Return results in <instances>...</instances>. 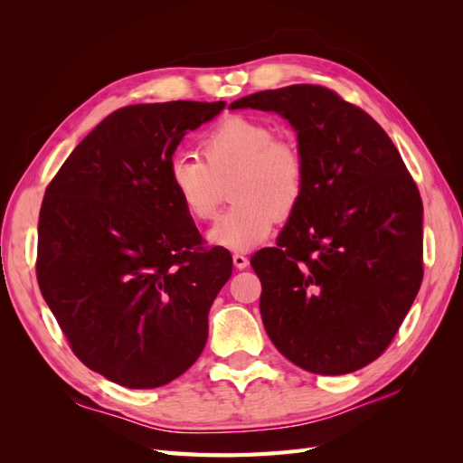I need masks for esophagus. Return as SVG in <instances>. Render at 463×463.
Instances as JSON below:
<instances>
[{"mask_svg":"<svg viewBox=\"0 0 463 463\" xmlns=\"http://www.w3.org/2000/svg\"><path fill=\"white\" fill-rule=\"evenodd\" d=\"M233 264H235V269L245 270L249 266V259L243 253H233Z\"/></svg>","mask_w":463,"mask_h":463,"instance_id":"obj_1","label":"esophagus"}]
</instances>
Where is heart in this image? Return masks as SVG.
<instances>
[{
	"mask_svg": "<svg viewBox=\"0 0 463 463\" xmlns=\"http://www.w3.org/2000/svg\"><path fill=\"white\" fill-rule=\"evenodd\" d=\"M201 156H174L167 162V184L194 222L214 218L223 187L231 185L233 206L208 232V241L216 247H257L270 235L276 218L291 216L303 199L307 167L299 146L274 137L260 119L223 118L204 135Z\"/></svg>",
	"mask_w": 463,
	"mask_h": 463,
	"instance_id": "heart-1",
	"label": "heart"
}]
</instances>
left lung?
I'll use <instances>...</instances> for the list:
<instances>
[{
    "mask_svg": "<svg viewBox=\"0 0 463 463\" xmlns=\"http://www.w3.org/2000/svg\"><path fill=\"white\" fill-rule=\"evenodd\" d=\"M298 131L305 193L276 247L250 259L266 334L317 374L369 365L394 340L423 279V203L386 131L320 85L240 98Z\"/></svg>",
    "mask_w": 463,
    "mask_h": 463,
    "instance_id": "obj_1",
    "label": "left lung"
}]
</instances>
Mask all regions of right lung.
<instances>
[{
    "label": "right lung",
    "mask_w": 463,
    "mask_h": 463,
    "mask_svg": "<svg viewBox=\"0 0 463 463\" xmlns=\"http://www.w3.org/2000/svg\"><path fill=\"white\" fill-rule=\"evenodd\" d=\"M226 102L135 104L82 138L46 187L36 278L73 354L108 381L158 388L203 354L232 255L204 247L167 184L181 138Z\"/></svg>",
    "instance_id": "add662e5"
}]
</instances>
